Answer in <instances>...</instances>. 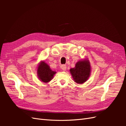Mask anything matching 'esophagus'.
Wrapping results in <instances>:
<instances>
[{
	"label": "esophagus",
	"mask_w": 126,
	"mask_h": 126,
	"mask_svg": "<svg viewBox=\"0 0 126 126\" xmlns=\"http://www.w3.org/2000/svg\"><path fill=\"white\" fill-rule=\"evenodd\" d=\"M61 69L63 71H66L67 69V67L65 64H63V65H62V66H61Z\"/></svg>",
	"instance_id": "34e87169"
}]
</instances>
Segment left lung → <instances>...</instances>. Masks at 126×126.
Returning <instances> with one entry per match:
<instances>
[{"label":"left lung","instance_id":"8db88e82","mask_svg":"<svg viewBox=\"0 0 126 126\" xmlns=\"http://www.w3.org/2000/svg\"><path fill=\"white\" fill-rule=\"evenodd\" d=\"M91 66L89 60L85 59L79 60L76 63L75 68L70 69V74L75 82L82 84L85 82L91 74Z\"/></svg>","mask_w":126,"mask_h":126}]
</instances>
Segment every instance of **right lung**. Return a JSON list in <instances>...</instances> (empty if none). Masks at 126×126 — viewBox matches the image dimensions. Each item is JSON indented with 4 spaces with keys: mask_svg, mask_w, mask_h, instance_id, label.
<instances>
[{
    "mask_svg": "<svg viewBox=\"0 0 126 126\" xmlns=\"http://www.w3.org/2000/svg\"><path fill=\"white\" fill-rule=\"evenodd\" d=\"M37 76L40 81L47 83L51 81L56 73L55 71L51 69L48 64L44 61H41L37 67Z\"/></svg>",
    "mask_w": 126,
    "mask_h": 126,
    "instance_id": "obj_1",
    "label": "right lung"
}]
</instances>
